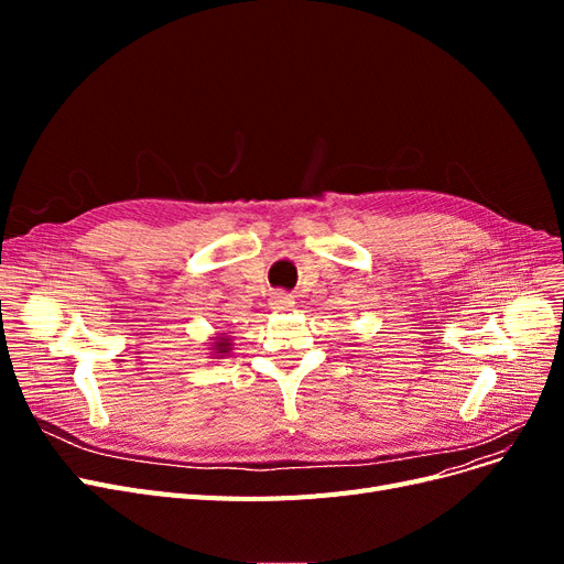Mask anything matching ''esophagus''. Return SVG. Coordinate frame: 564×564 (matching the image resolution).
Masks as SVG:
<instances>
[{"label": "esophagus", "mask_w": 564, "mask_h": 564, "mask_svg": "<svg viewBox=\"0 0 564 564\" xmlns=\"http://www.w3.org/2000/svg\"><path fill=\"white\" fill-rule=\"evenodd\" d=\"M270 308L278 311V313L292 311L294 308V299L289 296V294H284V292H275V294L270 296Z\"/></svg>", "instance_id": "esophagus-1"}]
</instances>
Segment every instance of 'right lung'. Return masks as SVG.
<instances>
[{
  "instance_id": "obj_1",
  "label": "right lung",
  "mask_w": 564,
  "mask_h": 564,
  "mask_svg": "<svg viewBox=\"0 0 564 564\" xmlns=\"http://www.w3.org/2000/svg\"><path fill=\"white\" fill-rule=\"evenodd\" d=\"M230 350H232V338H230V336L216 334V336L212 338V346H209L212 357H226V355H230Z\"/></svg>"
}]
</instances>
